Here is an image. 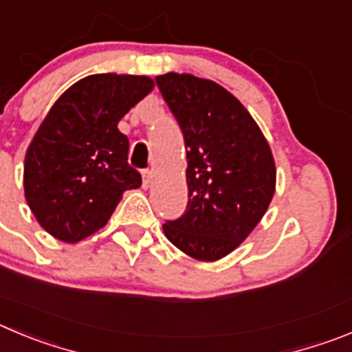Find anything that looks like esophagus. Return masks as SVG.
<instances>
[{"mask_svg":"<svg viewBox=\"0 0 352 352\" xmlns=\"http://www.w3.org/2000/svg\"><path fill=\"white\" fill-rule=\"evenodd\" d=\"M141 174H143V188H148L151 183V170L144 169V170H141Z\"/></svg>","mask_w":352,"mask_h":352,"instance_id":"34e87169","label":"esophagus"}]
</instances>
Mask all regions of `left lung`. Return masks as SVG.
I'll use <instances>...</instances> for the list:
<instances>
[{"mask_svg":"<svg viewBox=\"0 0 352 352\" xmlns=\"http://www.w3.org/2000/svg\"><path fill=\"white\" fill-rule=\"evenodd\" d=\"M162 98L186 148L188 204L162 225L174 246L214 262L239 246L262 220L276 192V164L260 127L237 98L211 80L166 73Z\"/></svg>","mask_w":352,"mask_h":352,"instance_id":"8db88e82","label":"left lung"}]
</instances>
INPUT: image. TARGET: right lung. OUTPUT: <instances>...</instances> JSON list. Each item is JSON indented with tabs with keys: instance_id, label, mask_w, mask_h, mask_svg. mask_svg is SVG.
<instances>
[{
	"instance_id": "1",
	"label": "right lung",
	"mask_w": 352,
	"mask_h": 352,
	"mask_svg": "<svg viewBox=\"0 0 352 352\" xmlns=\"http://www.w3.org/2000/svg\"><path fill=\"white\" fill-rule=\"evenodd\" d=\"M150 76L90 75L54 102L25 151L24 193L38 223L78 243L108 223L125 190L141 186L118 122L153 89Z\"/></svg>"
}]
</instances>
